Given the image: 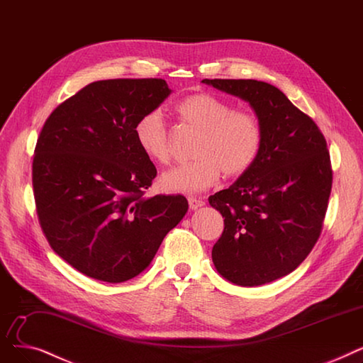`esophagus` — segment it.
<instances>
[{
	"instance_id": "obj_1",
	"label": "esophagus",
	"mask_w": 363,
	"mask_h": 363,
	"mask_svg": "<svg viewBox=\"0 0 363 363\" xmlns=\"http://www.w3.org/2000/svg\"><path fill=\"white\" fill-rule=\"evenodd\" d=\"M205 205V201L201 198H189V206H191V210H198L201 206Z\"/></svg>"
}]
</instances>
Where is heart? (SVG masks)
<instances>
[{"label": "heart", "mask_w": 363, "mask_h": 363, "mask_svg": "<svg viewBox=\"0 0 363 363\" xmlns=\"http://www.w3.org/2000/svg\"><path fill=\"white\" fill-rule=\"evenodd\" d=\"M183 124L199 131L192 162L168 169L160 184L167 192L199 194L214 186L221 174L236 177L248 171L263 145L258 118L235 111L232 103L208 93H196L180 100L174 108ZM134 140L147 160L168 164L171 160L169 133L160 111L142 115L134 125Z\"/></svg>", "instance_id": "b5f03b06"}]
</instances>
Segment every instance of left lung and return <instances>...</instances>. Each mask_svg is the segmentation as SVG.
<instances>
[{
  "mask_svg": "<svg viewBox=\"0 0 363 363\" xmlns=\"http://www.w3.org/2000/svg\"><path fill=\"white\" fill-rule=\"evenodd\" d=\"M250 103L263 128L252 167L208 198L224 218L213 247L217 272L258 286L296 270L320 235L333 186L326 140L315 121L274 85L257 79H202Z\"/></svg>",
  "mask_w": 363,
  "mask_h": 363,
  "instance_id": "left-lung-1",
  "label": "left lung"
}]
</instances>
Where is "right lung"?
Listing matches in <instances>:
<instances>
[{"instance_id": "add662e5", "label": "right lung", "mask_w": 363, "mask_h": 363, "mask_svg": "<svg viewBox=\"0 0 363 363\" xmlns=\"http://www.w3.org/2000/svg\"><path fill=\"white\" fill-rule=\"evenodd\" d=\"M169 93L161 78L96 81L40 133L32 164L40 224L53 251L85 276L135 278L187 213L182 195L145 196L157 168L134 140L137 119Z\"/></svg>"}]
</instances>
